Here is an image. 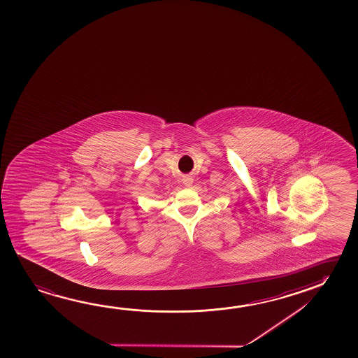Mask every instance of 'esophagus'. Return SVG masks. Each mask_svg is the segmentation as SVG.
<instances>
[{
  "label": "esophagus",
  "mask_w": 358,
  "mask_h": 358,
  "mask_svg": "<svg viewBox=\"0 0 358 358\" xmlns=\"http://www.w3.org/2000/svg\"><path fill=\"white\" fill-rule=\"evenodd\" d=\"M192 182H194L192 177L188 176L183 178V183H185V186H187V187H191V186H192Z\"/></svg>",
  "instance_id": "34e87169"
}]
</instances>
